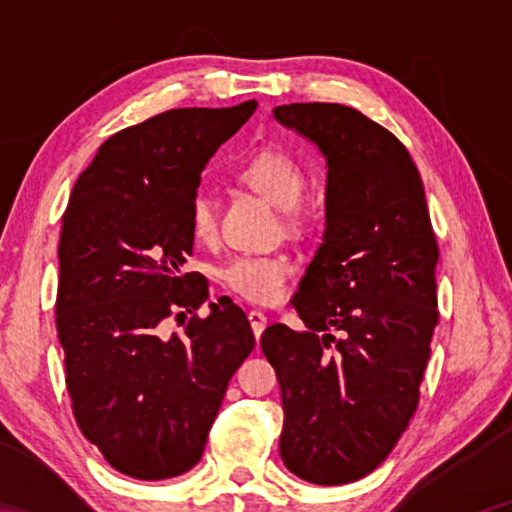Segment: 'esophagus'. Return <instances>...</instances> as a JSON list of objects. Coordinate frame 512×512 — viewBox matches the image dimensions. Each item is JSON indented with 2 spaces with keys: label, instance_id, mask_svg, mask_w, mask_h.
<instances>
[{
  "label": "esophagus",
  "instance_id": "34e87169",
  "mask_svg": "<svg viewBox=\"0 0 512 512\" xmlns=\"http://www.w3.org/2000/svg\"><path fill=\"white\" fill-rule=\"evenodd\" d=\"M248 321H250V328H253V332H255V339L259 341V336H262L264 328L268 325V317L262 310H250Z\"/></svg>",
  "mask_w": 512,
  "mask_h": 512
}]
</instances>
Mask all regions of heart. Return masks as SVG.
I'll return each instance as SVG.
<instances>
[{
  "instance_id": "1",
  "label": "heart",
  "mask_w": 512,
  "mask_h": 512,
  "mask_svg": "<svg viewBox=\"0 0 512 512\" xmlns=\"http://www.w3.org/2000/svg\"><path fill=\"white\" fill-rule=\"evenodd\" d=\"M237 178L281 211L295 209L306 189V171L279 149H262L246 158L237 167ZM189 226L198 242H211L215 237L217 213L209 193L198 191L191 198ZM290 277L292 264L284 255H239L220 270V279L228 290L262 306H270L286 295Z\"/></svg>"
}]
</instances>
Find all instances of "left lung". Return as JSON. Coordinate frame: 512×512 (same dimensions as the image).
Here are the masks:
<instances>
[{
    "label": "left lung",
    "mask_w": 512,
    "mask_h": 512,
    "mask_svg": "<svg viewBox=\"0 0 512 512\" xmlns=\"http://www.w3.org/2000/svg\"><path fill=\"white\" fill-rule=\"evenodd\" d=\"M275 118L328 160L323 244L262 350L284 405L281 460L321 486L361 480L418 409L438 325V242L407 147L354 107L290 103Z\"/></svg>",
    "instance_id": "obj_1"
}]
</instances>
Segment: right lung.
Masks as SVG:
<instances>
[{
    "label": "right lung",
    "instance_id": "add662e5",
    "mask_svg": "<svg viewBox=\"0 0 512 512\" xmlns=\"http://www.w3.org/2000/svg\"><path fill=\"white\" fill-rule=\"evenodd\" d=\"M255 107H180L121 129L63 213L54 312L65 387L83 436L134 480L200 462L228 380L255 347L233 301L195 314L209 288L184 273L200 171ZM184 313L183 332L169 333Z\"/></svg>",
    "mask_w": 512,
    "mask_h": 512
}]
</instances>
